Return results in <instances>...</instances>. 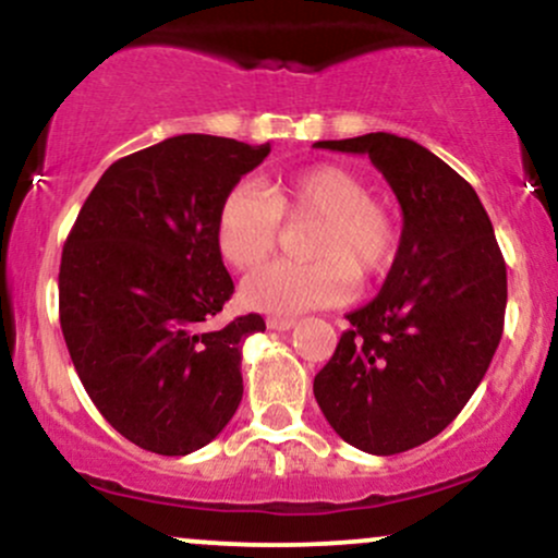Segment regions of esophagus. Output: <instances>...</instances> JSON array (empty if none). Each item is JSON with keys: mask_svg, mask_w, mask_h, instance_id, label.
Masks as SVG:
<instances>
[{"mask_svg": "<svg viewBox=\"0 0 558 558\" xmlns=\"http://www.w3.org/2000/svg\"><path fill=\"white\" fill-rule=\"evenodd\" d=\"M296 325L293 317H267V328L270 330H291Z\"/></svg>", "mask_w": 558, "mask_h": 558, "instance_id": "1", "label": "esophagus"}]
</instances>
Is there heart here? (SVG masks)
<instances>
[{"instance_id":"obj_1","label":"heart","mask_w":558,"mask_h":558,"mask_svg":"<svg viewBox=\"0 0 558 558\" xmlns=\"http://www.w3.org/2000/svg\"><path fill=\"white\" fill-rule=\"evenodd\" d=\"M280 220L306 222V262H272L241 283L248 310L299 315L341 304L356 283L390 270L401 246V217L388 196L373 194L362 172L319 162L259 185H233L215 217L217 252L233 270H252L275 252Z\"/></svg>"}]
</instances>
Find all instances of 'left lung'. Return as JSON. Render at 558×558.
Masks as SVG:
<instances>
[{
	"label": "left lung",
	"mask_w": 558,
	"mask_h": 558,
	"mask_svg": "<svg viewBox=\"0 0 558 558\" xmlns=\"http://www.w3.org/2000/svg\"><path fill=\"white\" fill-rule=\"evenodd\" d=\"M367 155L401 204V246L380 293L315 377L345 444L375 457L427 444L472 399L504 332L506 262L475 189L417 141H317Z\"/></svg>",
	"instance_id": "8db88e82"
}]
</instances>
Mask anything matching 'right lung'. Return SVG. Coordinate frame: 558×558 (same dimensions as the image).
Here are the masks:
<instances>
[{"mask_svg": "<svg viewBox=\"0 0 558 558\" xmlns=\"http://www.w3.org/2000/svg\"><path fill=\"white\" fill-rule=\"evenodd\" d=\"M270 144L183 133L112 162L60 262V325L88 399L123 438L185 457L243 396L241 343L259 315L209 328L233 296L215 241L220 198Z\"/></svg>", "mask_w": 558, "mask_h": 558, "instance_id": "add662e5", "label": "right lung"}]
</instances>
